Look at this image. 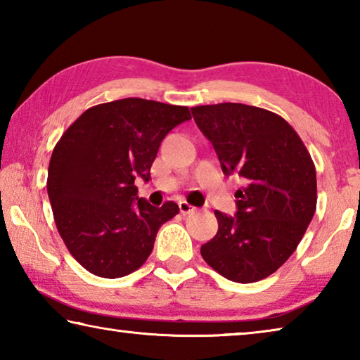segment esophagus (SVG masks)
<instances>
[{
    "mask_svg": "<svg viewBox=\"0 0 360 360\" xmlns=\"http://www.w3.org/2000/svg\"><path fill=\"white\" fill-rule=\"evenodd\" d=\"M195 210V206H192L191 203H187L186 200H182V202H179V211H181V214H191V212H193Z\"/></svg>",
    "mask_w": 360,
    "mask_h": 360,
    "instance_id": "1",
    "label": "esophagus"
}]
</instances>
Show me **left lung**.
<instances>
[{"mask_svg":"<svg viewBox=\"0 0 360 360\" xmlns=\"http://www.w3.org/2000/svg\"><path fill=\"white\" fill-rule=\"evenodd\" d=\"M224 174H240L236 216L214 211L219 230L200 249L212 270L248 284L275 273L303 238L318 202L316 168L297 131L266 109L243 103L192 108Z\"/></svg>","mask_w":360,"mask_h":360,"instance_id":"obj_1","label":"left lung"}]
</instances>
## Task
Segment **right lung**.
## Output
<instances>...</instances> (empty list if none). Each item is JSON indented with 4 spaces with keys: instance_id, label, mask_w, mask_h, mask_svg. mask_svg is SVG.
Here are the masks:
<instances>
[{
    "instance_id": "add662e5",
    "label": "right lung",
    "mask_w": 360,
    "mask_h": 360,
    "mask_svg": "<svg viewBox=\"0 0 360 360\" xmlns=\"http://www.w3.org/2000/svg\"><path fill=\"white\" fill-rule=\"evenodd\" d=\"M192 119L187 106L124 98L89 108L53 148L47 193L70 254L92 275L122 278L154 249L158 229L179 212L138 198L136 176L150 178L162 139Z\"/></svg>"
}]
</instances>
